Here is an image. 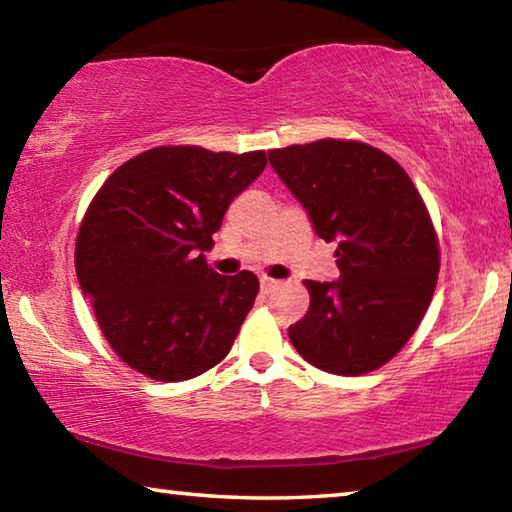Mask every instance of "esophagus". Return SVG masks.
<instances>
[{"label":"esophagus","mask_w":512,"mask_h":512,"mask_svg":"<svg viewBox=\"0 0 512 512\" xmlns=\"http://www.w3.org/2000/svg\"><path fill=\"white\" fill-rule=\"evenodd\" d=\"M259 287H262V291L268 296V293H273L275 289H280V282L273 280V277L262 275V277H259Z\"/></svg>","instance_id":"1"}]
</instances>
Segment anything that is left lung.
<instances>
[{
  "label": "left lung",
  "instance_id": "obj_1",
  "mask_svg": "<svg viewBox=\"0 0 512 512\" xmlns=\"http://www.w3.org/2000/svg\"><path fill=\"white\" fill-rule=\"evenodd\" d=\"M316 235L336 244L339 280H307L309 311L289 327L300 357L332 375H366L411 339L436 289L440 255L406 171L375 146L318 140L268 151Z\"/></svg>",
  "mask_w": 512,
  "mask_h": 512
}]
</instances>
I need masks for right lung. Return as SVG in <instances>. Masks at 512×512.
Masks as SVG:
<instances>
[{"instance_id":"add662e5","label":"right lung","mask_w":512,"mask_h":512,"mask_svg":"<svg viewBox=\"0 0 512 512\" xmlns=\"http://www.w3.org/2000/svg\"><path fill=\"white\" fill-rule=\"evenodd\" d=\"M266 153L158 146L103 183L76 237V275L106 341L158 381L214 368L259 291L255 273L219 275L203 250Z\"/></svg>"}]
</instances>
